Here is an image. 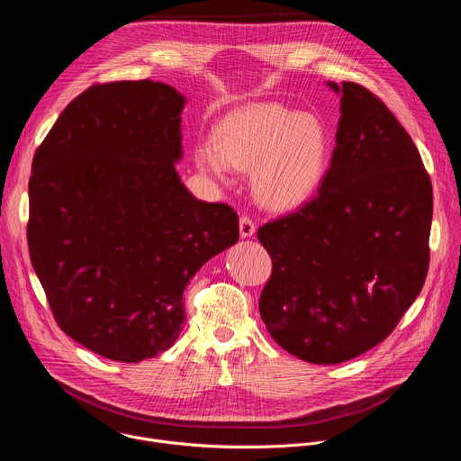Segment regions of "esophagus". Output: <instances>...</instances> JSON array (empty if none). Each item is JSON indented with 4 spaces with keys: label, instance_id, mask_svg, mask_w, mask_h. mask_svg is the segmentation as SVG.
<instances>
[{
    "label": "esophagus",
    "instance_id": "obj_1",
    "mask_svg": "<svg viewBox=\"0 0 461 461\" xmlns=\"http://www.w3.org/2000/svg\"><path fill=\"white\" fill-rule=\"evenodd\" d=\"M239 230H240V237L242 239H249L255 235V224L249 217H240L239 221Z\"/></svg>",
    "mask_w": 461,
    "mask_h": 461
}]
</instances>
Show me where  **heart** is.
<instances>
[{
	"label": "heart",
	"instance_id": "1",
	"mask_svg": "<svg viewBox=\"0 0 461 461\" xmlns=\"http://www.w3.org/2000/svg\"><path fill=\"white\" fill-rule=\"evenodd\" d=\"M330 139L322 122L279 104H258L226 118L215 140H203L194 162L226 178L231 169L249 171L257 201L270 210H292L319 189Z\"/></svg>",
	"mask_w": 461,
	"mask_h": 461
}]
</instances>
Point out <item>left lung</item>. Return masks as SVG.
<instances>
[{"label": "left lung", "instance_id": "left-lung-1", "mask_svg": "<svg viewBox=\"0 0 461 461\" xmlns=\"http://www.w3.org/2000/svg\"><path fill=\"white\" fill-rule=\"evenodd\" d=\"M326 86L341 98L330 167L315 199L258 228L274 262L258 310L286 352L338 365L386 339L420 295L432 184L377 96L352 82Z\"/></svg>", "mask_w": 461, "mask_h": 461}]
</instances>
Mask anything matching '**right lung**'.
Returning a JSON list of instances; mask_svg holds the SVG:
<instances>
[{
  "label": "right lung",
  "mask_w": 461,
  "mask_h": 461,
  "mask_svg": "<svg viewBox=\"0 0 461 461\" xmlns=\"http://www.w3.org/2000/svg\"><path fill=\"white\" fill-rule=\"evenodd\" d=\"M184 105L162 82L93 86L32 160V268L61 330L113 361L167 350L189 279L239 240L237 213L194 199L175 169Z\"/></svg>",
  "instance_id": "right-lung-1"
}]
</instances>
